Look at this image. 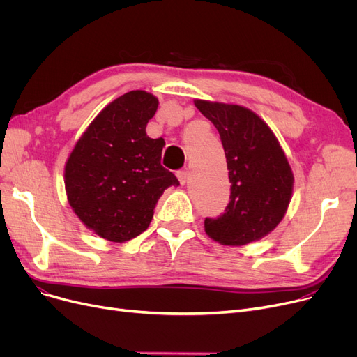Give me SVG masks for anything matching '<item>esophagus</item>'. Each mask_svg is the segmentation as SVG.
Returning <instances> with one entry per match:
<instances>
[{
	"label": "esophagus",
	"instance_id": "1",
	"mask_svg": "<svg viewBox=\"0 0 357 357\" xmlns=\"http://www.w3.org/2000/svg\"><path fill=\"white\" fill-rule=\"evenodd\" d=\"M176 176H178V179L181 182V185H185V182L188 181V176H190L188 169H181V171L176 172Z\"/></svg>",
	"mask_w": 357,
	"mask_h": 357
}]
</instances>
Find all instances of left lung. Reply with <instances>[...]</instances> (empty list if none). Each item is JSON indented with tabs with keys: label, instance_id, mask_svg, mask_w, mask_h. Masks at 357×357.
<instances>
[{
	"label": "left lung",
	"instance_id": "8db88e82",
	"mask_svg": "<svg viewBox=\"0 0 357 357\" xmlns=\"http://www.w3.org/2000/svg\"><path fill=\"white\" fill-rule=\"evenodd\" d=\"M218 130L227 159L230 202L204 227L224 246H243L268 236L282 221L292 197L294 174L271 127L246 107L195 100Z\"/></svg>",
	"mask_w": 357,
	"mask_h": 357
}]
</instances>
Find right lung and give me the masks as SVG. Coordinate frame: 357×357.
Instances as JSON below:
<instances>
[{"label": "right lung", "mask_w": 357, "mask_h": 357, "mask_svg": "<svg viewBox=\"0 0 357 357\" xmlns=\"http://www.w3.org/2000/svg\"><path fill=\"white\" fill-rule=\"evenodd\" d=\"M159 101L130 91L92 120L65 165V188L73 213L100 237L123 243L142 234L163 191L179 181L160 165L165 140L146 126Z\"/></svg>", "instance_id": "obj_1"}]
</instances>
